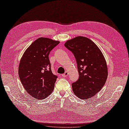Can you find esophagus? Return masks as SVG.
Instances as JSON below:
<instances>
[{
    "label": "esophagus",
    "instance_id": "esophagus-1",
    "mask_svg": "<svg viewBox=\"0 0 129 129\" xmlns=\"http://www.w3.org/2000/svg\"><path fill=\"white\" fill-rule=\"evenodd\" d=\"M62 77H63V78H66V77H67V76H68V72H66L64 74H63L62 75Z\"/></svg>",
    "mask_w": 129,
    "mask_h": 129
}]
</instances>
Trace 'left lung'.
<instances>
[{
  "mask_svg": "<svg viewBox=\"0 0 129 129\" xmlns=\"http://www.w3.org/2000/svg\"><path fill=\"white\" fill-rule=\"evenodd\" d=\"M64 46L74 55L79 77L72 89L78 98H92L102 89L107 78V67L102 51L88 38L78 36L68 40Z\"/></svg>",
  "mask_w": 129,
  "mask_h": 129,
  "instance_id": "left-lung-1",
  "label": "left lung"
}]
</instances>
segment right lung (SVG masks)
<instances>
[{"instance_id": "obj_1", "label": "right lung", "mask_w": 129, "mask_h": 129, "mask_svg": "<svg viewBox=\"0 0 129 129\" xmlns=\"http://www.w3.org/2000/svg\"><path fill=\"white\" fill-rule=\"evenodd\" d=\"M59 43L48 38H39L28 47L20 60V80L26 92L35 98H46L54 90L57 76L52 73L49 55Z\"/></svg>"}]
</instances>
